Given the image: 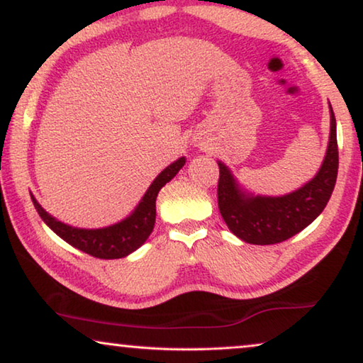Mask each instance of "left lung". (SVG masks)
Segmentation results:
<instances>
[{"mask_svg":"<svg viewBox=\"0 0 363 363\" xmlns=\"http://www.w3.org/2000/svg\"><path fill=\"white\" fill-rule=\"evenodd\" d=\"M339 152L336 118L331 108V133L326 157L315 178L284 196H253L237 185L227 167L219 162L217 201L233 235L252 245H274L310 225L326 208L337 178Z\"/></svg>","mask_w":363,"mask_h":363,"instance_id":"8db88e82","label":"left lung"}]
</instances>
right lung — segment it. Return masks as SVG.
I'll list each match as a JSON object with an SVG mask.
<instances>
[{"instance_id":"obj_1","label":"right lung","mask_w":363,"mask_h":363,"mask_svg":"<svg viewBox=\"0 0 363 363\" xmlns=\"http://www.w3.org/2000/svg\"><path fill=\"white\" fill-rule=\"evenodd\" d=\"M183 165H185V157H180L160 172L143 196L141 203L138 204L135 213L118 224L104 228H77L66 225L50 216L32 194L30 198L42 220L71 247L100 259L125 258L141 247L150 235L155 224V199L160 188L169 183Z\"/></svg>"}]
</instances>
